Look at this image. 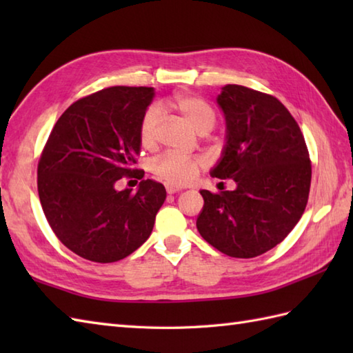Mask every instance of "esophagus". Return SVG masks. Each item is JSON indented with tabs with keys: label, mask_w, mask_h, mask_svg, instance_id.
<instances>
[{
	"label": "esophagus",
	"mask_w": 353,
	"mask_h": 353,
	"mask_svg": "<svg viewBox=\"0 0 353 353\" xmlns=\"http://www.w3.org/2000/svg\"><path fill=\"white\" fill-rule=\"evenodd\" d=\"M181 190H182V188H179V186H171V185H167V192H168V194H176V192H179Z\"/></svg>",
	"instance_id": "1"
}]
</instances>
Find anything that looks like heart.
Returning a JSON list of instances; mask_svg holds the SVG:
<instances>
[{
	"label": "heart",
	"mask_w": 353,
	"mask_h": 353,
	"mask_svg": "<svg viewBox=\"0 0 353 353\" xmlns=\"http://www.w3.org/2000/svg\"><path fill=\"white\" fill-rule=\"evenodd\" d=\"M171 108L181 114L194 130L208 133L215 125V112L205 99L194 94H181L171 100ZM162 119L159 108H150L141 118L139 123V144L144 148L156 145L157 130ZM203 157H182L177 154H162L153 162L152 170L154 174L171 186H183L194 181L200 168L205 167Z\"/></svg>",
	"instance_id": "heart-1"
}]
</instances>
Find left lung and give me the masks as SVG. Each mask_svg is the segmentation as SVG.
I'll use <instances>...</instances> for the list:
<instances>
[{"label": "left lung", "mask_w": 353, "mask_h": 353, "mask_svg": "<svg viewBox=\"0 0 353 353\" xmlns=\"http://www.w3.org/2000/svg\"><path fill=\"white\" fill-rule=\"evenodd\" d=\"M226 117L228 142L214 177L232 179L234 191L201 190L197 229L216 250L254 258L282 243L305 211L311 161L303 133L276 99L241 85L216 97Z\"/></svg>", "instance_id": "1"}]
</instances>
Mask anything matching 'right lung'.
I'll use <instances>...</instances> for the list:
<instances>
[{
	"label": "right lung",
	"instance_id": "right-lung-1",
	"mask_svg": "<svg viewBox=\"0 0 353 353\" xmlns=\"http://www.w3.org/2000/svg\"><path fill=\"white\" fill-rule=\"evenodd\" d=\"M153 88L112 86L74 101L52 127L37 163V192L52 232L88 261L124 259L147 241L167 197L134 168L139 123ZM141 180L137 193L114 183Z\"/></svg>",
	"mask_w": 353,
	"mask_h": 353
}]
</instances>
